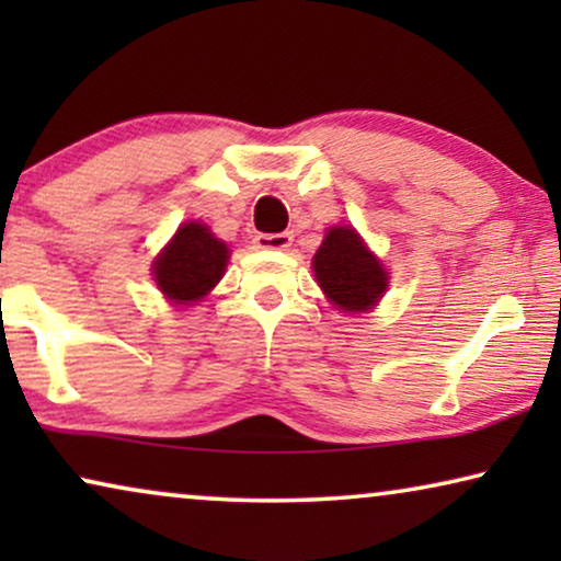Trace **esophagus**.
<instances>
[{"label": "esophagus", "instance_id": "34e87169", "mask_svg": "<svg viewBox=\"0 0 561 561\" xmlns=\"http://www.w3.org/2000/svg\"><path fill=\"white\" fill-rule=\"evenodd\" d=\"M290 242H294V234L290 232H278V234H257L255 244L260 250H288Z\"/></svg>", "mask_w": 561, "mask_h": 561}]
</instances>
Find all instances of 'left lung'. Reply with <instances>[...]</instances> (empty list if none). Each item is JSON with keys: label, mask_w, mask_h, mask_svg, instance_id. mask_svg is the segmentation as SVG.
<instances>
[{"label": "left lung", "mask_w": 561, "mask_h": 561, "mask_svg": "<svg viewBox=\"0 0 561 561\" xmlns=\"http://www.w3.org/2000/svg\"><path fill=\"white\" fill-rule=\"evenodd\" d=\"M311 265L324 296L342 311H370L388 288V271L352 227L327 229Z\"/></svg>", "instance_id": "8db88e82"}]
</instances>
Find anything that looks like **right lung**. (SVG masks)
Here are the masks:
<instances>
[{
	"mask_svg": "<svg viewBox=\"0 0 561 561\" xmlns=\"http://www.w3.org/2000/svg\"><path fill=\"white\" fill-rule=\"evenodd\" d=\"M229 248L202 221H186L152 263V275L168 301L188 306L202 301L227 271Z\"/></svg>",
	"mask_w": 561,
	"mask_h": 561,
	"instance_id": "add662e5",
	"label": "right lung"
}]
</instances>
